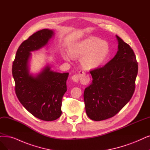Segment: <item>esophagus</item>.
I'll list each match as a JSON object with an SVG mask.
<instances>
[{
    "label": "esophagus",
    "mask_w": 150,
    "mask_h": 150,
    "mask_svg": "<svg viewBox=\"0 0 150 150\" xmlns=\"http://www.w3.org/2000/svg\"><path fill=\"white\" fill-rule=\"evenodd\" d=\"M72 80L75 82H78L79 80L83 83H87L89 81V75L85 71L80 70L79 74H75L72 76Z\"/></svg>",
    "instance_id": "1"
}]
</instances>
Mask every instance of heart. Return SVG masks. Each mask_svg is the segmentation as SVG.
Returning <instances> with one entry per match:
<instances>
[{
	"label": "heart",
	"instance_id": "1",
	"mask_svg": "<svg viewBox=\"0 0 150 150\" xmlns=\"http://www.w3.org/2000/svg\"><path fill=\"white\" fill-rule=\"evenodd\" d=\"M109 53V44L95 37L87 38L70 49V54L74 56H83L81 64L84 67L89 69L100 66L106 59ZM65 59L68 60L70 56L67 55Z\"/></svg>",
	"mask_w": 150,
	"mask_h": 150
}]
</instances>
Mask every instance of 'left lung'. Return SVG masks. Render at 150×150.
<instances>
[{
  "label": "left lung",
  "mask_w": 150,
  "mask_h": 150,
  "mask_svg": "<svg viewBox=\"0 0 150 150\" xmlns=\"http://www.w3.org/2000/svg\"><path fill=\"white\" fill-rule=\"evenodd\" d=\"M116 38L117 54L104 66L90 71L93 81L84 91L86 112L93 120L112 117L128 103L135 91L138 74L135 55L128 44Z\"/></svg>",
  "instance_id": "8db88e82"
}]
</instances>
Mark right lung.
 I'll use <instances>...</instances> for the list:
<instances>
[{"label": "right lung", "instance_id": "add662e5", "mask_svg": "<svg viewBox=\"0 0 150 150\" xmlns=\"http://www.w3.org/2000/svg\"><path fill=\"white\" fill-rule=\"evenodd\" d=\"M54 35L48 29L32 35L19 46L12 65L18 100L32 115L45 121L56 120L62 114V100L69 74L54 71L47 65L40 74L33 75L30 73L29 60L31 52L46 46Z\"/></svg>", "mask_w": 150, "mask_h": 150}]
</instances>
